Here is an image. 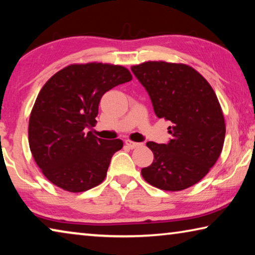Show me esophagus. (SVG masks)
Wrapping results in <instances>:
<instances>
[{
    "label": "esophagus",
    "mask_w": 255,
    "mask_h": 255,
    "mask_svg": "<svg viewBox=\"0 0 255 255\" xmlns=\"http://www.w3.org/2000/svg\"><path fill=\"white\" fill-rule=\"evenodd\" d=\"M125 144H127V146H128V148H131V149H133V148H136V147L141 146V143L134 142V141H131V140H127V141H125Z\"/></svg>",
    "instance_id": "1"
}]
</instances>
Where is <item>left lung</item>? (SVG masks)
<instances>
[{"label":"left lung","instance_id":"obj_1","mask_svg":"<svg viewBox=\"0 0 255 255\" xmlns=\"http://www.w3.org/2000/svg\"><path fill=\"white\" fill-rule=\"evenodd\" d=\"M131 70L147 90L158 119L170 121L168 143L147 142L154 154L142 178L158 189H187L209 173L225 142V117L214 90L186 64L144 61Z\"/></svg>","mask_w":255,"mask_h":255}]
</instances>
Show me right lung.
Here are the masks:
<instances>
[{
	"label": "right lung",
	"instance_id": "1",
	"mask_svg": "<svg viewBox=\"0 0 255 255\" xmlns=\"http://www.w3.org/2000/svg\"><path fill=\"white\" fill-rule=\"evenodd\" d=\"M131 80L123 66L88 62L60 69L43 85L30 112L28 142L50 182L82 193L104 181L123 141L97 138L85 128L96 125L101 97Z\"/></svg>",
	"mask_w": 255,
	"mask_h": 255
}]
</instances>
